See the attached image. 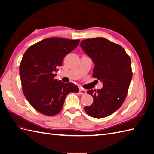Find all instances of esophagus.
<instances>
[{
  "mask_svg": "<svg viewBox=\"0 0 154 154\" xmlns=\"http://www.w3.org/2000/svg\"><path fill=\"white\" fill-rule=\"evenodd\" d=\"M79 92H80V94L85 95V94H86L87 91L85 90H84V89H82V88H80V91H79Z\"/></svg>",
  "mask_w": 154,
  "mask_h": 154,
  "instance_id": "obj_1",
  "label": "esophagus"
}]
</instances>
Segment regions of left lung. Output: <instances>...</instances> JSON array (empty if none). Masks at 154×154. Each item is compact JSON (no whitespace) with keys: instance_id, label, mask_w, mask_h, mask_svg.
<instances>
[{"instance_id":"obj_1","label":"left lung","mask_w":154,"mask_h":154,"mask_svg":"<svg viewBox=\"0 0 154 154\" xmlns=\"http://www.w3.org/2000/svg\"><path fill=\"white\" fill-rule=\"evenodd\" d=\"M80 46L95 65L92 76L103 84L101 89L87 91L94 101L85 111L92 118L107 117L120 108L127 96L131 60L122 46L102 37L83 40Z\"/></svg>"}]
</instances>
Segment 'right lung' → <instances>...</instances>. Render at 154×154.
Segmentation results:
<instances>
[{
  "label": "right lung",
  "instance_id": "obj_1",
  "mask_svg": "<svg viewBox=\"0 0 154 154\" xmlns=\"http://www.w3.org/2000/svg\"><path fill=\"white\" fill-rule=\"evenodd\" d=\"M79 43L80 40L49 38L32 45L23 55L19 68L22 91L40 113L49 116L58 114L67 95L78 92L74 83L54 80V72Z\"/></svg>",
  "mask_w": 154,
  "mask_h": 154
}]
</instances>
